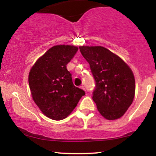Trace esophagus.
<instances>
[{
    "label": "esophagus",
    "instance_id": "34e87169",
    "mask_svg": "<svg viewBox=\"0 0 156 156\" xmlns=\"http://www.w3.org/2000/svg\"><path fill=\"white\" fill-rule=\"evenodd\" d=\"M80 88H81L82 89H83L84 91H86V89H85V87H84V86H83V85L80 86Z\"/></svg>",
    "mask_w": 156,
    "mask_h": 156
}]
</instances>
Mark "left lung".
<instances>
[{
  "label": "left lung",
  "instance_id": "8db88e82",
  "mask_svg": "<svg viewBox=\"0 0 156 156\" xmlns=\"http://www.w3.org/2000/svg\"><path fill=\"white\" fill-rule=\"evenodd\" d=\"M79 49L95 81L92 98L98 110L109 120L122 117L135 95V79L130 68L105 48L81 46Z\"/></svg>",
  "mask_w": 156,
  "mask_h": 156
}]
</instances>
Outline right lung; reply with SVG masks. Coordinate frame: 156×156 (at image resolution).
<instances>
[{
	"label": "right lung",
	"mask_w": 156,
	"mask_h": 156,
	"mask_svg": "<svg viewBox=\"0 0 156 156\" xmlns=\"http://www.w3.org/2000/svg\"><path fill=\"white\" fill-rule=\"evenodd\" d=\"M78 50L72 45L53 46L30 70L28 83L34 101L44 115L54 120L70 114L85 94L83 89L75 87L67 69Z\"/></svg>",
	"instance_id": "obj_1"
}]
</instances>
